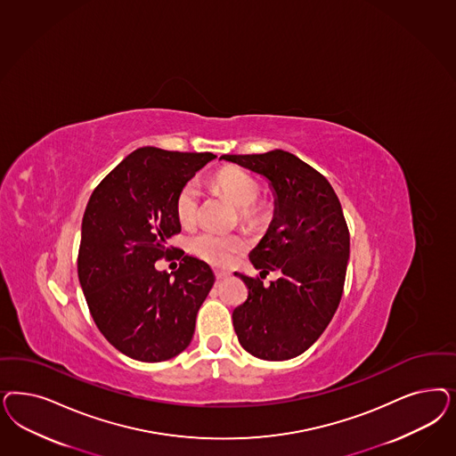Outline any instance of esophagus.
I'll return each instance as SVG.
<instances>
[{"label": "esophagus", "mask_w": 456, "mask_h": 456, "mask_svg": "<svg viewBox=\"0 0 456 456\" xmlns=\"http://www.w3.org/2000/svg\"><path fill=\"white\" fill-rule=\"evenodd\" d=\"M215 277H216V280L226 279V277H228V273H226V272H223V270H215Z\"/></svg>", "instance_id": "1"}]
</instances>
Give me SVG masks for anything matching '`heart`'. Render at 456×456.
<instances>
[{
    "label": "heart",
    "mask_w": 456,
    "mask_h": 456,
    "mask_svg": "<svg viewBox=\"0 0 456 456\" xmlns=\"http://www.w3.org/2000/svg\"><path fill=\"white\" fill-rule=\"evenodd\" d=\"M213 184L238 208V218L248 228H260L268 220V209L256 201L260 184L238 167H223L213 177ZM200 194L194 183H186L176 196V216L179 223L191 224L198 216ZM247 247V240L238 233L218 235L201 232L190 238L188 250L206 264L223 266L233 260L238 251Z\"/></svg>",
    "instance_id": "b5f03b06"
}]
</instances>
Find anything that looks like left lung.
Wrapping results in <instances>:
<instances>
[{
	"instance_id": "8db88e82",
	"label": "left lung",
	"mask_w": 456,
	"mask_h": 456,
	"mask_svg": "<svg viewBox=\"0 0 456 456\" xmlns=\"http://www.w3.org/2000/svg\"><path fill=\"white\" fill-rule=\"evenodd\" d=\"M221 159L266 177L277 196L270 230L250 253L260 277L235 273L248 289L233 310L236 336L258 359H292L321 338L344 292L351 236L342 206L330 183L287 151ZM270 271L281 277L265 288Z\"/></svg>"
}]
</instances>
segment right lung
Wrapping results in <instances>:
<instances>
[{
	"instance_id": "add662e5",
	"label": "right lung",
	"mask_w": 456,
	"mask_h": 456,
	"mask_svg": "<svg viewBox=\"0 0 456 456\" xmlns=\"http://www.w3.org/2000/svg\"><path fill=\"white\" fill-rule=\"evenodd\" d=\"M216 156L141 147L99 183L88 200L77 272L103 338L135 361L161 362L183 353L211 290L209 265L177 255L173 277L154 264L181 232L179 190Z\"/></svg>"
}]
</instances>
